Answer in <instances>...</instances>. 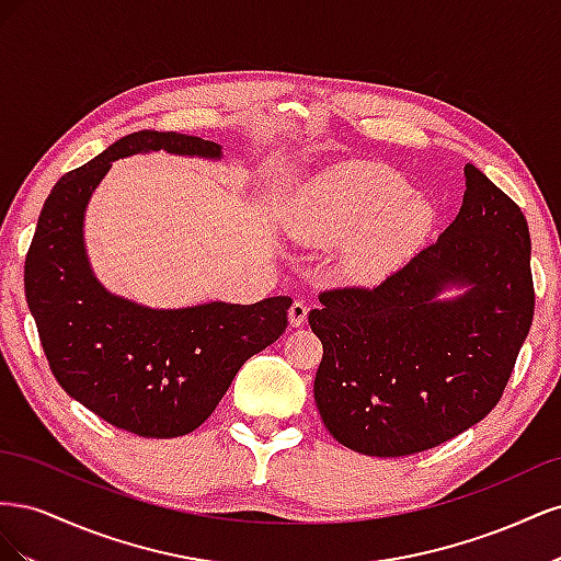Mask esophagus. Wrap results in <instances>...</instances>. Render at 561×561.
Returning a JSON list of instances; mask_svg holds the SVG:
<instances>
[{
	"mask_svg": "<svg viewBox=\"0 0 561 561\" xmlns=\"http://www.w3.org/2000/svg\"><path fill=\"white\" fill-rule=\"evenodd\" d=\"M307 313H309V307L304 301H295L293 307H290V325L293 328H299V325H304V322H307Z\"/></svg>",
	"mask_w": 561,
	"mask_h": 561,
	"instance_id": "esophagus-1",
	"label": "esophagus"
}]
</instances>
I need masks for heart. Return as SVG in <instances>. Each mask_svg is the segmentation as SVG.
I'll return each instance as SVG.
<instances>
[{
    "instance_id": "heart-1",
    "label": "heart",
    "mask_w": 561,
    "mask_h": 561,
    "mask_svg": "<svg viewBox=\"0 0 561 561\" xmlns=\"http://www.w3.org/2000/svg\"><path fill=\"white\" fill-rule=\"evenodd\" d=\"M381 163H346L316 178L293 215V236L311 248L342 250V274L379 283L410 254L433 222L423 198Z\"/></svg>"
}]
</instances>
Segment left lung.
<instances>
[{"mask_svg":"<svg viewBox=\"0 0 561 561\" xmlns=\"http://www.w3.org/2000/svg\"><path fill=\"white\" fill-rule=\"evenodd\" d=\"M449 284L461 297L439 302ZM531 239L517 203L472 163L443 236L377 287L320 293L313 396L336 443L381 458L447 443L499 404L534 320Z\"/></svg>","mask_w":561,"mask_h":561,"instance_id":"obj_1","label":"left lung"}]
</instances>
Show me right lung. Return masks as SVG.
<instances>
[{
    "label": "right lung",
    "mask_w": 561,
    "mask_h": 561,
    "mask_svg": "<svg viewBox=\"0 0 561 561\" xmlns=\"http://www.w3.org/2000/svg\"><path fill=\"white\" fill-rule=\"evenodd\" d=\"M219 159L217 142L140 130L62 175L50 190L25 257V297L42 348L65 393L140 437L196 431L254 353L287 328L290 297L147 309L110 295L83 250V210L112 161L138 151Z\"/></svg>",
    "instance_id": "obj_1"
}]
</instances>
